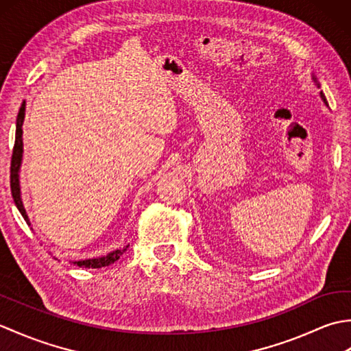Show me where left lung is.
I'll return each mask as SVG.
<instances>
[{
  "label": "left lung",
  "instance_id": "obj_1",
  "mask_svg": "<svg viewBox=\"0 0 351 351\" xmlns=\"http://www.w3.org/2000/svg\"><path fill=\"white\" fill-rule=\"evenodd\" d=\"M319 95H322V99H323V101H324V102L327 104V101H326V98H324V95H323V92H322V93H319Z\"/></svg>",
  "mask_w": 351,
  "mask_h": 351
}]
</instances>
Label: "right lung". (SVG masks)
I'll return each instance as SVG.
<instances>
[{"label": "right lung", "mask_w": 351, "mask_h": 351, "mask_svg": "<svg viewBox=\"0 0 351 351\" xmlns=\"http://www.w3.org/2000/svg\"><path fill=\"white\" fill-rule=\"evenodd\" d=\"M24 117H25V102H22L19 113H18V119H16V134H14V146H13L12 162H10V190H12L14 205L18 206V210L22 214V217L25 219L27 225H29L28 215H27V213L24 210V205H22V200H21V189H19V166H21V160H22V123H24ZM126 247H130V244L126 245ZM126 247L111 252L107 256L86 259V261H75L73 264L78 267H86V268L107 267L110 264L116 263V261L123 255Z\"/></svg>", "instance_id": "1"}]
</instances>
